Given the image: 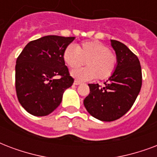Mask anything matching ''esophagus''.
I'll return each mask as SVG.
<instances>
[{"instance_id": "obj_1", "label": "esophagus", "mask_w": 157, "mask_h": 157, "mask_svg": "<svg viewBox=\"0 0 157 157\" xmlns=\"http://www.w3.org/2000/svg\"><path fill=\"white\" fill-rule=\"evenodd\" d=\"M80 83H82V82H80L79 80H78V79H75V82H74V84L75 85H78V84H80Z\"/></svg>"}]
</instances>
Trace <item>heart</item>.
Listing matches in <instances>:
<instances>
[{
    "label": "heart",
    "instance_id": "heart-1",
    "mask_svg": "<svg viewBox=\"0 0 157 157\" xmlns=\"http://www.w3.org/2000/svg\"><path fill=\"white\" fill-rule=\"evenodd\" d=\"M63 59L71 69L80 67L86 60L87 67L72 71L73 76L82 80L105 79L113 75L118 64L117 56L98 41L82 42L76 47L69 45L63 52Z\"/></svg>",
    "mask_w": 157,
    "mask_h": 157
}]
</instances>
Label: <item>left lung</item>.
Listing matches in <instances>:
<instances>
[{"label":"left lung","mask_w":157,"mask_h":157,"mask_svg":"<svg viewBox=\"0 0 157 157\" xmlns=\"http://www.w3.org/2000/svg\"><path fill=\"white\" fill-rule=\"evenodd\" d=\"M118 58L115 72L101 87L89 83L90 93L83 101L87 112L101 121L120 119L132 107L142 87L139 59L122 42L111 40Z\"/></svg>","instance_id":"left-lung-1"}]
</instances>
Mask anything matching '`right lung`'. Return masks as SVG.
Here are the masks:
<instances>
[{"instance_id": "obj_1", "label": "right lung", "mask_w": 157, "mask_h": 157, "mask_svg": "<svg viewBox=\"0 0 157 157\" xmlns=\"http://www.w3.org/2000/svg\"><path fill=\"white\" fill-rule=\"evenodd\" d=\"M74 39L75 37L45 36L29 42L17 58V98L29 114H51L61 102L65 90L74 83L63 59V52ZM58 75L59 78L55 79Z\"/></svg>"}]
</instances>
